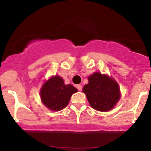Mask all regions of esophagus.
Returning a JSON list of instances; mask_svg holds the SVG:
<instances>
[{"label": "esophagus", "instance_id": "1", "mask_svg": "<svg viewBox=\"0 0 151 151\" xmlns=\"http://www.w3.org/2000/svg\"><path fill=\"white\" fill-rule=\"evenodd\" d=\"M77 88L79 91H81V89H82V87H81V84H78V85H77Z\"/></svg>", "mask_w": 151, "mask_h": 151}]
</instances>
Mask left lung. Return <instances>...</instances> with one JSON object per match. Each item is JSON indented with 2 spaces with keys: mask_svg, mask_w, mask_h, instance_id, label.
I'll return each instance as SVG.
<instances>
[{
  "mask_svg": "<svg viewBox=\"0 0 151 151\" xmlns=\"http://www.w3.org/2000/svg\"><path fill=\"white\" fill-rule=\"evenodd\" d=\"M90 105L100 111H108L114 108L120 99L116 81L106 75L95 72L89 77V83L83 88Z\"/></svg>",
  "mask_w": 151,
  "mask_h": 151,
  "instance_id": "left-lung-1",
  "label": "left lung"
}]
</instances>
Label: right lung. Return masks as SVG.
<instances>
[{
    "label": "right lung",
    "mask_w": 151,
    "mask_h": 151,
    "mask_svg": "<svg viewBox=\"0 0 151 151\" xmlns=\"http://www.w3.org/2000/svg\"><path fill=\"white\" fill-rule=\"evenodd\" d=\"M77 89L71 84L65 85L59 76L50 78L46 81L40 91L42 103L52 111H60L67 106L71 96Z\"/></svg>",
    "instance_id": "1"
}]
</instances>
